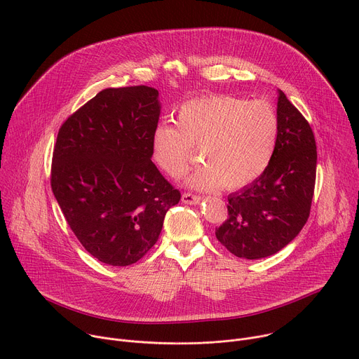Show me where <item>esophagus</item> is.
I'll list each match as a JSON object with an SVG mask.
<instances>
[{"label": "esophagus", "instance_id": "34e87169", "mask_svg": "<svg viewBox=\"0 0 359 359\" xmlns=\"http://www.w3.org/2000/svg\"><path fill=\"white\" fill-rule=\"evenodd\" d=\"M202 201V198L199 196V194H193V193H189V191H184L182 194V202L186 203V205H196Z\"/></svg>", "mask_w": 359, "mask_h": 359}]
</instances>
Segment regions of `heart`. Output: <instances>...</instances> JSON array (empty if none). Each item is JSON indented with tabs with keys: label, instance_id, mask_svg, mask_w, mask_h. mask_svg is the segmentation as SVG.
Wrapping results in <instances>:
<instances>
[{
	"label": "heart",
	"instance_id": "obj_1",
	"mask_svg": "<svg viewBox=\"0 0 359 359\" xmlns=\"http://www.w3.org/2000/svg\"><path fill=\"white\" fill-rule=\"evenodd\" d=\"M176 123L154 128L153 160L163 173L179 177L194 149H201L206 165L187 177V184L199 190H236L253 183L268 169L279 136V118L268 102L229 94L183 103Z\"/></svg>",
	"mask_w": 359,
	"mask_h": 359
}]
</instances>
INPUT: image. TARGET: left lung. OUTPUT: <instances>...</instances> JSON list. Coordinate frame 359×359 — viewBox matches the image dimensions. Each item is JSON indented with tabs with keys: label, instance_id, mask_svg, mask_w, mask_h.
I'll use <instances>...</instances> for the list:
<instances>
[{
	"label": "left lung",
	"instance_id": "1",
	"mask_svg": "<svg viewBox=\"0 0 359 359\" xmlns=\"http://www.w3.org/2000/svg\"><path fill=\"white\" fill-rule=\"evenodd\" d=\"M279 136L265 173L232 193L216 239L238 257L275 255L305 226L316 180V143L302 113L279 90Z\"/></svg>",
	"mask_w": 359,
	"mask_h": 359
}]
</instances>
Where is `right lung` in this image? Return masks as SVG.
I'll use <instances>...</instances> for the list:
<instances>
[{"instance_id":"1","label":"right lung","mask_w":359,"mask_h":359,"mask_svg":"<svg viewBox=\"0 0 359 359\" xmlns=\"http://www.w3.org/2000/svg\"><path fill=\"white\" fill-rule=\"evenodd\" d=\"M158 91L106 88L58 130L51 189L84 249L111 266L140 260L157 242L180 191L151 158Z\"/></svg>"}]
</instances>
